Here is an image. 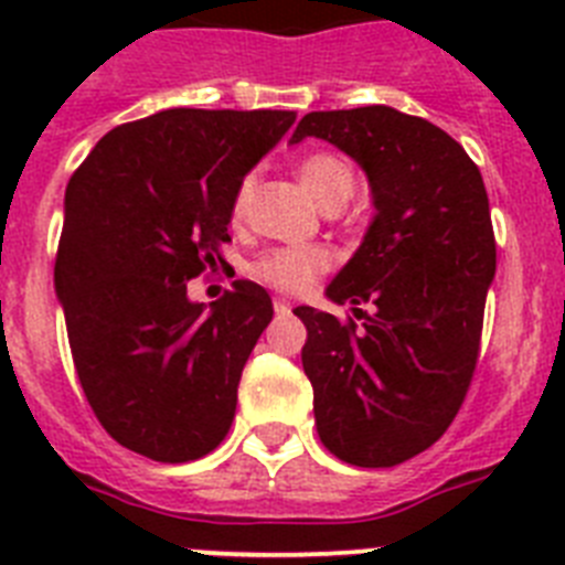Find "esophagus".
Masks as SVG:
<instances>
[{"label":"esophagus","mask_w":565,"mask_h":565,"mask_svg":"<svg viewBox=\"0 0 565 565\" xmlns=\"http://www.w3.org/2000/svg\"><path fill=\"white\" fill-rule=\"evenodd\" d=\"M274 311H277V313H291V299H286V297L274 299Z\"/></svg>","instance_id":"esophagus-1"}]
</instances>
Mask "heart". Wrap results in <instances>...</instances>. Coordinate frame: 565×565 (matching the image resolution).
<instances>
[{
	"label": "heart",
	"mask_w": 565,
	"mask_h": 565,
	"mask_svg": "<svg viewBox=\"0 0 565 565\" xmlns=\"http://www.w3.org/2000/svg\"><path fill=\"white\" fill-rule=\"evenodd\" d=\"M299 186L306 189V194L317 203L319 209L328 203H348L353 194V169L331 152H311L297 163ZM248 198V183H243L234 201V214H243ZM331 266L326 248L317 246H286L271 248V252L259 254L254 259L252 274L268 286L279 288V291H306L319 274Z\"/></svg>",
	"instance_id": "obj_1"
}]
</instances>
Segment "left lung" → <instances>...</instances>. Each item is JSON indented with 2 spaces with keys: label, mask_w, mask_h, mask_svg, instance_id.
Returning <instances> with one entry per match:
<instances>
[{
  "label": "left lung",
  "mask_w": 565,
  "mask_h": 565,
  "mask_svg": "<svg viewBox=\"0 0 565 565\" xmlns=\"http://www.w3.org/2000/svg\"><path fill=\"white\" fill-rule=\"evenodd\" d=\"M322 138L362 167L376 209L326 297L353 322L299 306L322 444L356 467H396L444 436L467 396L495 279L481 172L436 124L393 107L308 113L291 141ZM371 301V315L356 309Z\"/></svg>",
  "instance_id": "1"
}]
</instances>
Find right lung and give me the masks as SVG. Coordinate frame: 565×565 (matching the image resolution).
<instances>
[{"instance_id":"1","label":"right lung","mask_w":565,"mask_h":565,"mask_svg":"<svg viewBox=\"0 0 565 565\" xmlns=\"http://www.w3.org/2000/svg\"><path fill=\"white\" fill-rule=\"evenodd\" d=\"M294 121L161 109L109 129L70 178L53 282L84 396L127 450L181 463L226 438L271 297L237 279L203 306L186 282L221 257L243 178Z\"/></svg>"}]
</instances>
